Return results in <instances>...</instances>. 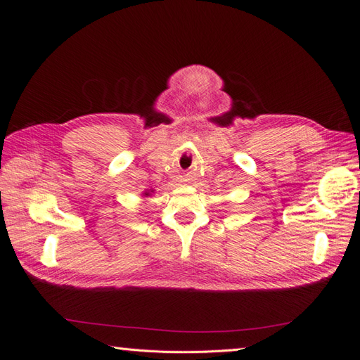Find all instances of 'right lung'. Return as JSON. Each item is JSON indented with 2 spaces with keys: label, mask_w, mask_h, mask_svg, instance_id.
Masks as SVG:
<instances>
[{
  "label": "right lung",
  "mask_w": 360,
  "mask_h": 360,
  "mask_svg": "<svg viewBox=\"0 0 360 360\" xmlns=\"http://www.w3.org/2000/svg\"><path fill=\"white\" fill-rule=\"evenodd\" d=\"M151 192H153V191H151ZM144 195H146V197H148V195H150V192H148V191H147V192H146V193H144Z\"/></svg>",
  "instance_id": "add662e5"
}]
</instances>
